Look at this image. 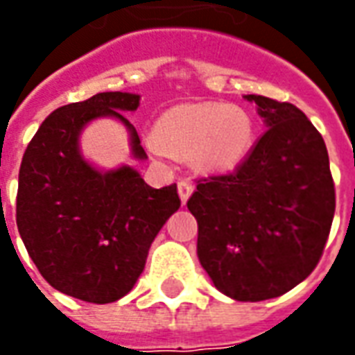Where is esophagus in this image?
Instances as JSON below:
<instances>
[{
    "label": "esophagus",
    "instance_id": "obj_1",
    "mask_svg": "<svg viewBox=\"0 0 355 355\" xmlns=\"http://www.w3.org/2000/svg\"><path fill=\"white\" fill-rule=\"evenodd\" d=\"M192 192H193L192 180H188V178H180V180H178V196H180L182 203L188 201V198L192 196Z\"/></svg>",
    "mask_w": 355,
    "mask_h": 355
}]
</instances>
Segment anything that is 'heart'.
Here are the masks:
<instances>
[{"instance_id": "b5f03b06", "label": "heart", "mask_w": 355, "mask_h": 355, "mask_svg": "<svg viewBox=\"0 0 355 355\" xmlns=\"http://www.w3.org/2000/svg\"><path fill=\"white\" fill-rule=\"evenodd\" d=\"M251 114L236 104L198 102L167 110L152 139L167 154L184 157L201 171H224L245 159L254 144Z\"/></svg>"}]
</instances>
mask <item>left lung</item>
I'll return each instance as SVG.
<instances>
[{
	"label": "left lung",
	"mask_w": 355,
	"mask_h": 355,
	"mask_svg": "<svg viewBox=\"0 0 355 355\" xmlns=\"http://www.w3.org/2000/svg\"><path fill=\"white\" fill-rule=\"evenodd\" d=\"M268 131L232 173L198 178L188 209L198 257L218 291L243 302L279 297L318 266L335 216L323 137L289 102L247 94Z\"/></svg>",
	"instance_id": "left-lung-1"
}]
</instances>
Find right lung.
Segmentation results:
<instances>
[{
	"label": "right lung",
	"mask_w": 355,
	"mask_h": 355,
	"mask_svg": "<svg viewBox=\"0 0 355 355\" xmlns=\"http://www.w3.org/2000/svg\"><path fill=\"white\" fill-rule=\"evenodd\" d=\"M139 98L98 93L55 110L20 165L17 226L28 254L49 285L93 304L132 289L157 232L180 207L177 184L155 190L127 165L101 173L80 155L83 125L112 116L127 125L132 154L144 159L139 132L121 114L139 108Z\"/></svg>",
	"instance_id": "obj_1"
}]
</instances>
